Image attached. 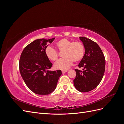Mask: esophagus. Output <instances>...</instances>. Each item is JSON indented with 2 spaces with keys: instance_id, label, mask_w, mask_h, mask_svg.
Masks as SVG:
<instances>
[{
  "instance_id": "34e87169",
  "label": "esophagus",
  "mask_w": 124,
  "mask_h": 124,
  "mask_svg": "<svg viewBox=\"0 0 124 124\" xmlns=\"http://www.w3.org/2000/svg\"><path fill=\"white\" fill-rule=\"evenodd\" d=\"M62 73H65V72H67V71H68V70H62Z\"/></svg>"
}]
</instances>
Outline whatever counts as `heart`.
I'll use <instances>...</instances> for the list:
<instances>
[{"instance_id": "heart-1", "label": "heart", "mask_w": 124, "mask_h": 124, "mask_svg": "<svg viewBox=\"0 0 124 124\" xmlns=\"http://www.w3.org/2000/svg\"><path fill=\"white\" fill-rule=\"evenodd\" d=\"M58 51L62 52L63 58L58 60L54 65L56 69L67 70L72 65L73 62H77L83 58L85 55V47L81 42L66 38L58 40L55 43ZM44 53L48 59L55 62L58 58L59 54L54 48L47 46L44 50Z\"/></svg>"}]
</instances>
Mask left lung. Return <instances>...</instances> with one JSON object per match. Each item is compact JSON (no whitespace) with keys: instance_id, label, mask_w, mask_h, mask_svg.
I'll return each instance as SVG.
<instances>
[{"instance_id":"obj_1","label":"left lung","mask_w":124,"mask_h":124,"mask_svg":"<svg viewBox=\"0 0 124 124\" xmlns=\"http://www.w3.org/2000/svg\"><path fill=\"white\" fill-rule=\"evenodd\" d=\"M85 47V55L78 66L82 70L75 69L76 77L73 80L76 88L80 92L92 91L98 86L103 77L106 60L99 46L86 37H80Z\"/></svg>"}]
</instances>
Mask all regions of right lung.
I'll return each mask as SVG.
<instances>
[{
  "label": "right lung",
  "mask_w": 124,
  "mask_h": 124,
  "mask_svg": "<svg viewBox=\"0 0 124 124\" xmlns=\"http://www.w3.org/2000/svg\"><path fill=\"white\" fill-rule=\"evenodd\" d=\"M51 39H37L26 46L21 55L19 69L21 76L28 88L38 95H47L56 87L61 70L50 71L52 63L46 57L44 50Z\"/></svg>",
  "instance_id": "obj_1"
}]
</instances>
